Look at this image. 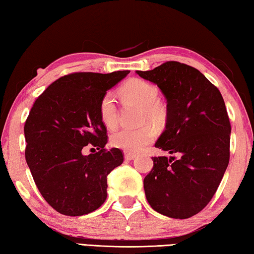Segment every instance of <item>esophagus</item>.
Masks as SVG:
<instances>
[{
  "label": "esophagus",
  "instance_id": "34e87169",
  "mask_svg": "<svg viewBox=\"0 0 254 254\" xmlns=\"http://www.w3.org/2000/svg\"><path fill=\"white\" fill-rule=\"evenodd\" d=\"M134 157H135L134 153H131V152L124 153V158H126V160H132V159H134Z\"/></svg>",
  "mask_w": 254,
  "mask_h": 254
}]
</instances>
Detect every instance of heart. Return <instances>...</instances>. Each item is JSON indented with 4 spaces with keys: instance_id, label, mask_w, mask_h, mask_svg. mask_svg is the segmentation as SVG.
Instances as JSON below:
<instances>
[{
    "instance_id": "1",
    "label": "heart",
    "mask_w": 254,
    "mask_h": 254,
    "mask_svg": "<svg viewBox=\"0 0 254 254\" xmlns=\"http://www.w3.org/2000/svg\"><path fill=\"white\" fill-rule=\"evenodd\" d=\"M124 100L140 106V123H145L136 128H121L111 135V144L127 152H137L154 140L156 131L149 123L160 127L167 121V107L158 100L156 85L140 78H131L120 88ZM98 113L102 123L107 128L118 126V109L111 93H105L98 104Z\"/></svg>"
}]
</instances>
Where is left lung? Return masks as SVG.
Instances as JSON below:
<instances>
[{
  "label": "left lung",
  "instance_id": "1",
  "mask_svg": "<svg viewBox=\"0 0 254 254\" xmlns=\"http://www.w3.org/2000/svg\"><path fill=\"white\" fill-rule=\"evenodd\" d=\"M136 74L157 84L167 100L166 130L156 148L176 157H152L147 199L158 213L188 218L206 207L230 161L231 123L221 92L196 68L166 62Z\"/></svg>",
  "mask_w": 254,
  "mask_h": 254
}]
</instances>
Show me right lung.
Returning <instances> with one entry per match:
<instances>
[{"label":"right lung","instance_id":"right-lung-1","mask_svg":"<svg viewBox=\"0 0 254 254\" xmlns=\"http://www.w3.org/2000/svg\"><path fill=\"white\" fill-rule=\"evenodd\" d=\"M128 72H71L33 103L24 123L25 160L40 194L60 214L92 213L106 199L107 176L122 165L124 154L105 148L109 136L98 104ZM86 146L98 151L84 156Z\"/></svg>","mask_w":254,"mask_h":254}]
</instances>
